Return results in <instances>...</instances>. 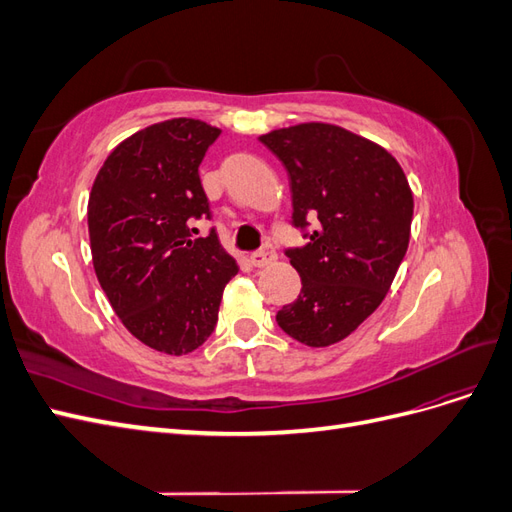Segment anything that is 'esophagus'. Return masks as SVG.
I'll return each mask as SVG.
<instances>
[{
    "mask_svg": "<svg viewBox=\"0 0 512 512\" xmlns=\"http://www.w3.org/2000/svg\"><path fill=\"white\" fill-rule=\"evenodd\" d=\"M273 260H275V247L271 243H265L258 252H254L250 256V262L254 267H267Z\"/></svg>",
    "mask_w": 512,
    "mask_h": 512,
    "instance_id": "34e87169",
    "label": "esophagus"
}]
</instances>
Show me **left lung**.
<instances>
[{"label": "left lung", "instance_id": "8db88e82", "mask_svg": "<svg viewBox=\"0 0 512 512\" xmlns=\"http://www.w3.org/2000/svg\"><path fill=\"white\" fill-rule=\"evenodd\" d=\"M290 179L292 220L307 241L288 247L301 292L277 312L280 329L322 348L376 312L406 256L412 192L389 151L329 123L260 136Z\"/></svg>", "mask_w": 512, "mask_h": 512}]
</instances>
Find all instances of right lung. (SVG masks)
<instances>
[{"mask_svg": "<svg viewBox=\"0 0 512 512\" xmlns=\"http://www.w3.org/2000/svg\"><path fill=\"white\" fill-rule=\"evenodd\" d=\"M220 136L198 119H170L123 141L94 181L87 207L98 282L126 329L149 348L188 354L218 324L226 284L239 273L211 220L198 166Z\"/></svg>", "mask_w": 512, "mask_h": 512, "instance_id": "obj_1", "label": "right lung"}]
</instances>
